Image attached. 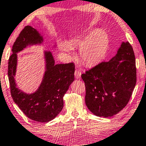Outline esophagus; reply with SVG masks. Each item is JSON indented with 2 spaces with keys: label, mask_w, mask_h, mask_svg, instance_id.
<instances>
[{
  "label": "esophagus",
  "mask_w": 146,
  "mask_h": 146,
  "mask_svg": "<svg viewBox=\"0 0 146 146\" xmlns=\"http://www.w3.org/2000/svg\"><path fill=\"white\" fill-rule=\"evenodd\" d=\"M75 77L77 79H80L81 77V72L79 70H75Z\"/></svg>",
  "instance_id": "esophagus-1"
}]
</instances>
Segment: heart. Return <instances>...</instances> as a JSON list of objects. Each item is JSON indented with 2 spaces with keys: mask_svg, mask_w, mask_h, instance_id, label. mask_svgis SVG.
<instances>
[{
  "mask_svg": "<svg viewBox=\"0 0 146 146\" xmlns=\"http://www.w3.org/2000/svg\"><path fill=\"white\" fill-rule=\"evenodd\" d=\"M109 46V37L107 33L101 30H90L76 35L68 42L61 44V50L67 54L73 53V48L80 47L79 57L87 65L96 64L105 56Z\"/></svg>",
  "mask_w": 146,
  "mask_h": 146,
  "instance_id": "obj_1",
  "label": "heart"
}]
</instances>
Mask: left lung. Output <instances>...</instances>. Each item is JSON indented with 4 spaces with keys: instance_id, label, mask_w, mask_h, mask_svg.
Here are the masks:
<instances>
[{
    "instance_id": "8db88e82",
    "label": "left lung",
    "mask_w": 146,
    "mask_h": 146,
    "mask_svg": "<svg viewBox=\"0 0 146 146\" xmlns=\"http://www.w3.org/2000/svg\"><path fill=\"white\" fill-rule=\"evenodd\" d=\"M86 87L88 109L99 117L118 113L129 102L136 83L133 48L128 42L121 43L116 54L82 74Z\"/></svg>"
}]
</instances>
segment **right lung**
Here are the masks:
<instances>
[{
	"mask_svg": "<svg viewBox=\"0 0 146 146\" xmlns=\"http://www.w3.org/2000/svg\"><path fill=\"white\" fill-rule=\"evenodd\" d=\"M38 45H44V37L32 26H26L12 46L8 75L12 97L20 110L32 120L48 122L63 109V96L74 81L75 65L73 63L55 64L52 52L44 51L45 71L42 81L34 93H24L17 87L14 78L17 70V53L28 47ZM56 46V44L53 45L54 48Z\"/></svg>",
	"mask_w": 146,
	"mask_h": 146,
	"instance_id": "add662e5",
	"label": "right lung"
}]
</instances>
